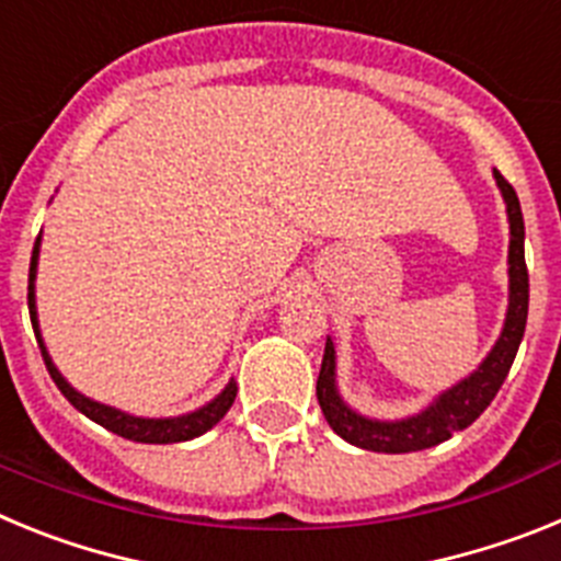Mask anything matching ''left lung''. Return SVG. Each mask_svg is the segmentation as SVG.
Returning <instances> with one entry per match:
<instances>
[{"label":"left lung","mask_w":561,"mask_h":561,"mask_svg":"<svg viewBox=\"0 0 561 561\" xmlns=\"http://www.w3.org/2000/svg\"><path fill=\"white\" fill-rule=\"evenodd\" d=\"M494 180L503 191L508 225H512V244H508V280H512L508 286H512V291H508V314H505V325L497 345L469 379L455 385L447 393H440L424 413L404 421H370L342 404L334 385V345H331V340L325 342L323 365H320V376H317V401H320V410H323L329 427L354 447L390 455L419 453V449L435 447L440 440L453 438V433H458V430L469 427L492 404L500 385L512 370V362L525 334V320H528L525 225L514 187L508 185V180L500 171H494Z\"/></svg>","instance_id":"8db88e82"}]
</instances>
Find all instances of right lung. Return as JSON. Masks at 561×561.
I'll use <instances>...</instances> for the list:
<instances>
[{
  "instance_id": "add662e5",
  "label": "right lung",
  "mask_w": 561,
  "mask_h": 561,
  "mask_svg": "<svg viewBox=\"0 0 561 561\" xmlns=\"http://www.w3.org/2000/svg\"><path fill=\"white\" fill-rule=\"evenodd\" d=\"M38 241H42V238H36L33 257H30V286H27L30 323H33V331H36L38 348H42L44 365H47L49 376H53V381H56L58 390L67 396V401L72 404V408L81 410L87 419L98 421L101 427L112 430V433L123 435V438H128V440H140V444H180V440H191V438H196V435L207 433L213 424H219V421L225 419V413L232 408V401H236L238 388L232 385V381L227 385L225 390H221V396H216V399L210 401V404H205V408L196 410V413L180 415V419H137V415L121 413V410L106 408V404H98V401L87 399V396H81L78 390L69 388L67 379L58 374L56 365H53V359H49L47 348H44V342H42V334H38L36 295H33V280H36V264H38Z\"/></svg>"
}]
</instances>
